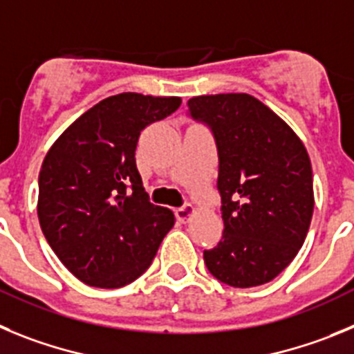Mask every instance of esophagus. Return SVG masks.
<instances>
[{"label": "esophagus", "instance_id": "34e87169", "mask_svg": "<svg viewBox=\"0 0 354 354\" xmlns=\"http://www.w3.org/2000/svg\"><path fill=\"white\" fill-rule=\"evenodd\" d=\"M194 213H196L194 206L190 205V203H185L183 206L176 208V218H178V221H181V222H189L190 218L194 216Z\"/></svg>", "mask_w": 354, "mask_h": 354}]
</instances>
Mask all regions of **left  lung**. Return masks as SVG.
Listing matches in <instances>:
<instances>
[{
	"instance_id": "1",
	"label": "left lung",
	"mask_w": 354,
	"mask_h": 354,
	"mask_svg": "<svg viewBox=\"0 0 354 354\" xmlns=\"http://www.w3.org/2000/svg\"><path fill=\"white\" fill-rule=\"evenodd\" d=\"M189 114L209 127L218 151L222 240L206 268L232 288L275 279L304 245L314 212L312 165L291 127L247 93L203 95Z\"/></svg>"
}]
</instances>
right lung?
Segmentation results:
<instances>
[{"mask_svg": "<svg viewBox=\"0 0 354 354\" xmlns=\"http://www.w3.org/2000/svg\"><path fill=\"white\" fill-rule=\"evenodd\" d=\"M181 106L180 97L104 98L56 139L38 176V221L47 243L81 282L130 284L174 225L142 187L136 148L142 130Z\"/></svg>", "mask_w": 354, "mask_h": 354, "instance_id": "1", "label": "right lung"}]
</instances>
